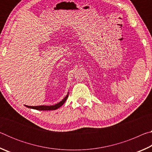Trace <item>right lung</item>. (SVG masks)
Segmentation results:
<instances>
[{"mask_svg": "<svg viewBox=\"0 0 152 152\" xmlns=\"http://www.w3.org/2000/svg\"><path fill=\"white\" fill-rule=\"evenodd\" d=\"M68 96H66L63 101H61L60 102H59L58 104H56L55 105H53V106H35V107H32V106H26L28 108H31V109H34L36 110H56L58 109L59 107H60L61 106H62L64 104V102H66V99H68Z\"/></svg>", "mask_w": 152, "mask_h": 152, "instance_id": "obj_1", "label": "right lung"}]
</instances>
